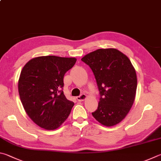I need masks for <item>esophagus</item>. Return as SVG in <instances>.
<instances>
[{"instance_id": "esophagus-1", "label": "esophagus", "mask_w": 161, "mask_h": 161, "mask_svg": "<svg viewBox=\"0 0 161 161\" xmlns=\"http://www.w3.org/2000/svg\"><path fill=\"white\" fill-rule=\"evenodd\" d=\"M87 98V96L86 94H84V93H82V94H81L80 96H79L77 97V100L79 101H82L84 100H85V99Z\"/></svg>"}]
</instances>
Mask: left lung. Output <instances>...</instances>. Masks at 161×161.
Masks as SVG:
<instances>
[{
    "label": "left lung",
    "mask_w": 161,
    "mask_h": 161,
    "mask_svg": "<svg viewBox=\"0 0 161 161\" xmlns=\"http://www.w3.org/2000/svg\"><path fill=\"white\" fill-rule=\"evenodd\" d=\"M81 60L92 69L100 93L93 118L107 127L119 123L135 99L137 79L131 61L115 48L98 49Z\"/></svg>",
    "instance_id": "obj_1"
}]
</instances>
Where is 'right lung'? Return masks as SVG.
<instances>
[{
  "mask_svg": "<svg viewBox=\"0 0 161 161\" xmlns=\"http://www.w3.org/2000/svg\"><path fill=\"white\" fill-rule=\"evenodd\" d=\"M77 61L75 58L48 55L30 60L18 81L19 98L28 116L43 129L59 127L74 106L63 93V77Z\"/></svg>",
  "mask_w": 161,
  "mask_h": 161,
  "instance_id": "obj_1",
  "label": "right lung"
}]
</instances>
